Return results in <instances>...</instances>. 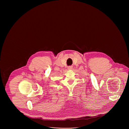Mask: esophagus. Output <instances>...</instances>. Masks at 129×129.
I'll return each mask as SVG.
<instances>
[{
  "instance_id": "obj_1",
  "label": "esophagus",
  "mask_w": 129,
  "mask_h": 129,
  "mask_svg": "<svg viewBox=\"0 0 129 129\" xmlns=\"http://www.w3.org/2000/svg\"><path fill=\"white\" fill-rule=\"evenodd\" d=\"M68 70H72V69H73V67H72V66H69V67H68Z\"/></svg>"
}]
</instances>
